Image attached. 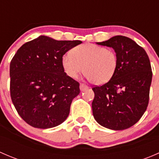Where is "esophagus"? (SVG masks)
I'll use <instances>...</instances> for the list:
<instances>
[{
  "instance_id": "esophagus-1",
  "label": "esophagus",
  "mask_w": 159,
  "mask_h": 159,
  "mask_svg": "<svg viewBox=\"0 0 159 159\" xmlns=\"http://www.w3.org/2000/svg\"><path fill=\"white\" fill-rule=\"evenodd\" d=\"M88 89H89V87H88L86 84H82V83H81V84H80V90H81V91H84V90H86Z\"/></svg>"
}]
</instances>
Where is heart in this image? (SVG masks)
Listing matches in <instances>:
<instances>
[{
  "instance_id": "1",
  "label": "heart",
  "mask_w": 159,
  "mask_h": 159,
  "mask_svg": "<svg viewBox=\"0 0 159 159\" xmlns=\"http://www.w3.org/2000/svg\"><path fill=\"white\" fill-rule=\"evenodd\" d=\"M61 65L65 73L76 79L81 73L94 84L108 82L115 75L118 58L113 49L93 44L75 47L70 54L62 57Z\"/></svg>"
}]
</instances>
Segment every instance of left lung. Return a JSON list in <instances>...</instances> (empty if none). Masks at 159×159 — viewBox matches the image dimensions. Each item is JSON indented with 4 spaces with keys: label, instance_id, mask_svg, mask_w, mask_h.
<instances>
[{
    "label": "left lung",
    "instance_id": "8db88e82",
    "mask_svg": "<svg viewBox=\"0 0 159 159\" xmlns=\"http://www.w3.org/2000/svg\"><path fill=\"white\" fill-rule=\"evenodd\" d=\"M97 44L115 50L118 65L111 79L92 88L93 115L107 129H127L139 121L148 107L152 79L148 56L133 40L121 35Z\"/></svg>",
    "mask_w": 159,
    "mask_h": 159
}]
</instances>
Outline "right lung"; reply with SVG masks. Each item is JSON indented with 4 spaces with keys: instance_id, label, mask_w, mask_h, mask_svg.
<instances>
[{
    "instance_id": "1",
    "label": "right lung",
    "mask_w": 159,
    "mask_h": 159,
    "mask_svg": "<svg viewBox=\"0 0 159 159\" xmlns=\"http://www.w3.org/2000/svg\"><path fill=\"white\" fill-rule=\"evenodd\" d=\"M81 41H56L40 36L24 44L10 64L11 100L18 115L30 126L50 129L65 121L79 83L61 65L64 54Z\"/></svg>"
}]
</instances>
